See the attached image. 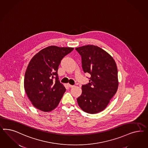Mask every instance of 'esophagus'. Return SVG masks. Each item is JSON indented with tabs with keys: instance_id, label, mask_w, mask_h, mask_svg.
<instances>
[{
	"instance_id": "esophagus-1",
	"label": "esophagus",
	"mask_w": 148,
	"mask_h": 148,
	"mask_svg": "<svg viewBox=\"0 0 148 148\" xmlns=\"http://www.w3.org/2000/svg\"><path fill=\"white\" fill-rule=\"evenodd\" d=\"M67 86H68V87H70V88H72V87H73V86H74L71 85H70V84H68Z\"/></svg>"
}]
</instances>
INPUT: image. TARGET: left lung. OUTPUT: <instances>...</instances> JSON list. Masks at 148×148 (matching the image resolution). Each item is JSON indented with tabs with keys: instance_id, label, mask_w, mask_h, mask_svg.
Segmentation results:
<instances>
[{
	"instance_id": "1",
	"label": "left lung",
	"mask_w": 148,
	"mask_h": 148,
	"mask_svg": "<svg viewBox=\"0 0 148 148\" xmlns=\"http://www.w3.org/2000/svg\"><path fill=\"white\" fill-rule=\"evenodd\" d=\"M81 56L84 73L90 75L88 84L82 86L77 99L85 112L95 114L103 111L118 87V70L112 56L98 46L87 45L75 48Z\"/></svg>"
}]
</instances>
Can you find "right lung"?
I'll return each instance as SVG.
<instances>
[{
	"instance_id": "right-lung-1",
	"label": "right lung",
	"mask_w": 148,
	"mask_h": 148,
	"mask_svg": "<svg viewBox=\"0 0 148 148\" xmlns=\"http://www.w3.org/2000/svg\"><path fill=\"white\" fill-rule=\"evenodd\" d=\"M74 49L49 46L32 58L25 73L24 86L32 105L44 112L58 106L66 88L58 80V71L62 58Z\"/></svg>"
}]
</instances>
